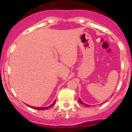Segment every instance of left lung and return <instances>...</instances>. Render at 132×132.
I'll list each match as a JSON object with an SVG mask.
<instances>
[{"instance_id": "1", "label": "left lung", "mask_w": 132, "mask_h": 132, "mask_svg": "<svg viewBox=\"0 0 132 132\" xmlns=\"http://www.w3.org/2000/svg\"><path fill=\"white\" fill-rule=\"evenodd\" d=\"M79 102L81 104H82V105H85V106H86V107H89V105H86V104H85V103H83L82 101H81V99H80V98H79Z\"/></svg>"}]
</instances>
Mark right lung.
<instances>
[{
  "label": "right lung",
  "instance_id": "1",
  "mask_svg": "<svg viewBox=\"0 0 132 132\" xmlns=\"http://www.w3.org/2000/svg\"><path fill=\"white\" fill-rule=\"evenodd\" d=\"M55 101H54L53 103L51 105H49V106H48V107H45V108H35V107H31V108H33L36 109V110H47V109L50 108L51 106H53V105L55 104Z\"/></svg>",
  "mask_w": 132,
  "mask_h": 132
}]
</instances>
